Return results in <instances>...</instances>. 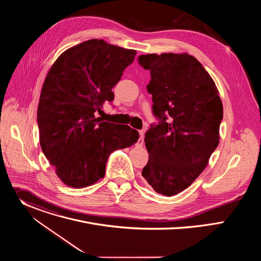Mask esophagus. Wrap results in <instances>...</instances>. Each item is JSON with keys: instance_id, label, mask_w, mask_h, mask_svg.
<instances>
[{"instance_id": "obj_1", "label": "esophagus", "mask_w": 261, "mask_h": 261, "mask_svg": "<svg viewBox=\"0 0 261 261\" xmlns=\"http://www.w3.org/2000/svg\"><path fill=\"white\" fill-rule=\"evenodd\" d=\"M143 137H144V132L143 130H139V139L137 141V144L138 145H142L143 143Z\"/></svg>"}]
</instances>
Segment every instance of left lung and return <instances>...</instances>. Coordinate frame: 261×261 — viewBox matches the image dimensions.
Returning a JSON list of instances; mask_svg holds the SVG:
<instances>
[{"instance_id":"1","label":"left lung","mask_w":261,"mask_h":261,"mask_svg":"<svg viewBox=\"0 0 261 261\" xmlns=\"http://www.w3.org/2000/svg\"><path fill=\"white\" fill-rule=\"evenodd\" d=\"M138 64L150 70L151 124L144 142L148 161L141 174L153 189L172 196L197 178L219 144L223 106L203 66L188 54L141 55Z\"/></svg>"}]
</instances>
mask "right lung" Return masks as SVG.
Segmentation results:
<instances>
[{
    "label": "right lung",
    "instance_id": "add662e5",
    "mask_svg": "<svg viewBox=\"0 0 261 261\" xmlns=\"http://www.w3.org/2000/svg\"><path fill=\"white\" fill-rule=\"evenodd\" d=\"M136 51L91 39L64 51L42 87L37 122L42 151L69 187L84 188L105 174L109 155L137 142L128 125L96 118Z\"/></svg>",
    "mask_w": 261,
    "mask_h": 261
}]
</instances>
